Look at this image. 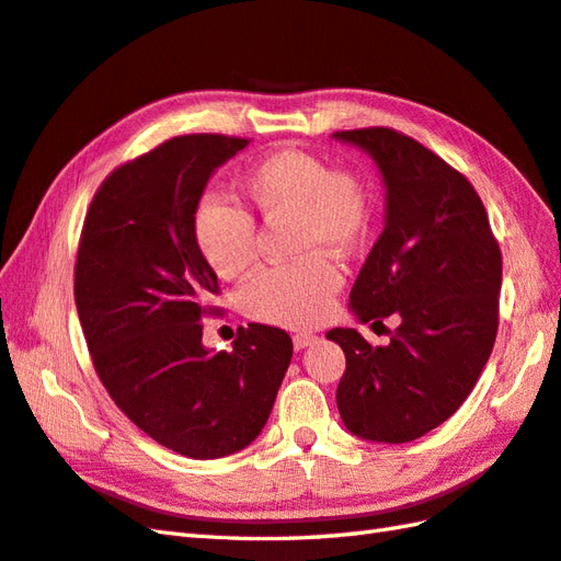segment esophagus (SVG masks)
Masks as SVG:
<instances>
[{
  "label": "esophagus",
  "instance_id": "1",
  "mask_svg": "<svg viewBox=\"0 0 561 561\" xmlns=\"http://www.w3.org/2000/svg\"><path fill=\"white\" fill-rule=\"evenodd\" d=\"M311 342H316V335H311V332H296V335H294V350H306Z\"/></svg>",
  "mask_w": 561,
  "mask_h": 561
}]
</instances>
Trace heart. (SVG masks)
Here are the masks:
<instances>
[{
  "mask_svg": "<svg viewBox=\"0 0 561 561\" xmlns=\"http://www.w3.org/2000/svg\"><path fill=\"white\" fill-rule=\"evenodd\" d=\"M243 193L267 224L289 219V265L257 272L241 289L243 311L262 323L308 328L323 320L342 277L335 255L364 243L371 205L364 183L350 171L330 169L301 149L272 151L243 175ZM199 255L224 279L245 274L257 260V229L243 207L217 197L202 199L193 214Z\"/></svg>",
  "mask_w": 561,
  "mask_h": 561,
  "instance_id": "obj_1",
  "label": "heart"
}]
</instances>
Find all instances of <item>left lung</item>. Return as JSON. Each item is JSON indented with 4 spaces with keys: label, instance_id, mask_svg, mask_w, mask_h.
<instances>
[{
    "label": "left lung",
    "instance_id": "obj_1",
    "mask_svg": "<svg viewBox=\"0 0 561 561\" xmlns=\"http://www.w3.org/2000/svg\"><path fill=\"white\" fill-rule=\"evenodd\" d=\"M371 153L386 181V229L352 287V311L383 325L386 347L352 328L328 332L347 368L337 410L352 434L408 444L470 396L499 328L502 250L478 190L460 171L392 127L335 133Z\"/></svg>",
    "mask_w": 561,
    "mask_h": 561
}]
</instances>
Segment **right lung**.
<instances>
[{
	"label": "right lung",
	"mask_w": 561,
	"mask_h": 561,
	"mask_svg": "<svg viewBox=\"0 0 561 561\" xmlns=\"http://www.w3.org/2000/svg\"><path fill=\"white\" fill-rule=\"evenodd\" d=\"M248 141L181 135L117 165L77 248L75 301L103 388L157 444L197 460L255 440L294 352L287 332L260 323L238 330L233 352L202 347L219 282L193 214L214 169Z\"/></svg>",
	"instance_id": "add662e5"
}]
</instances>
